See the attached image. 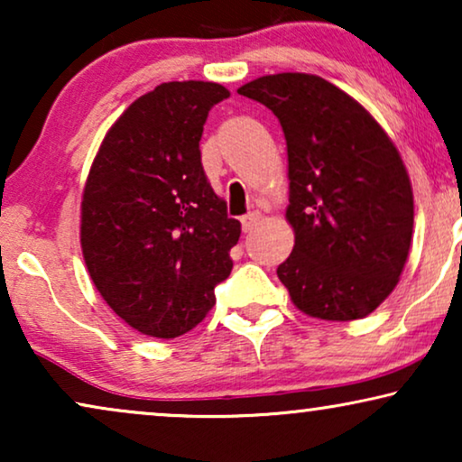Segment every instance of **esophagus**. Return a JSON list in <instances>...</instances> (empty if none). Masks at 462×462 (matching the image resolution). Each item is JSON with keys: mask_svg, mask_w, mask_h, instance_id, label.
<instances>
[{"mask_svg": "<svg viewBox=\"0 0 462 462\" xmlns=\"http://www.w3.org/2000/svg\"><path fill=\"white\" fill-rule=\"evenodd\" d=\"M258 220H261V214L258 212H250V214H245V217L242 218V229L248 233V231H252L256 226V223Z\"/></svg>", "mask_w": 462, "mask_h": 462, "instance_id": "esophagus-1", "label": "esophagus"}]
</instances>
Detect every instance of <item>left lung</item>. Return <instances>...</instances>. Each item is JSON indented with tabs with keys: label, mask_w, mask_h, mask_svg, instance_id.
Masks as SVG:
<instances>
[{
	"label": "left lung",
	"mask_w": 462,
	"mask_h": 462,
	"mask_svg": "<svg viewBox=\"0 0 462 462\" xmlns=\"http://www.w3.org/2000/svg\"><path fill=\"white\" fill-rule=\"evenodd\" d=\"M237 92L273 111L286 136L294 248L277 277L311 318H365L393 292L412 242V185L393 141L318 75H264Z\"/></svg>",
	"instance_id": "obj_1"
}]
</instances>
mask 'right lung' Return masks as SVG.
Instances as JSON below:
<instances>
[{"label": "right lung", "mask_w": 462, "mask_h": 462, "mask_svg": "<svg viewBox=\"0 0 462 462\" xmlns=\"http://www.w3.org/2000/svg\"><path fill=\"white\" fill-rule=\"evenodd\" d=\"M214 81H168L106 132L81 199V252L94 286L141 334L176 338L199 324L229 277L242 225L201 166Z\"/></svg>", "instance_id": "obj_1"}]
</instances>
